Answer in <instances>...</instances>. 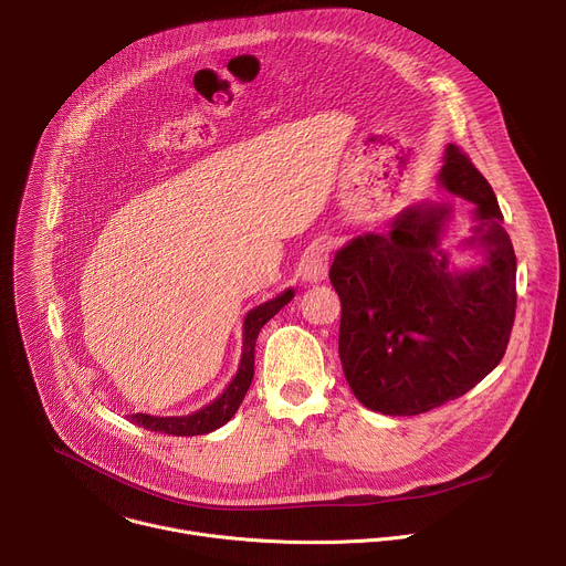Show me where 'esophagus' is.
<instances>
[{
  "label": "esophagus",
  "mask_w": 566,
  "mask_h": 566,
  "mask_svg": "<svg viewBox=\"0 0 566 566\" xmlns=\"http://www.w3.org/2000/svg\"><path fill=\"white\" fill-rule=\"evenodd\" d=\"M329 273V244L311 247L300 262V277L308 284H317Z\"/></svg>",
  "instance_id": "1"
}]
</instances>
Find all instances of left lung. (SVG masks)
Segmentation results:
<instances>
[{"label":"left lung","instance_id":"8db88e82","mask_svg":"<svg viewBox=\"0 0 566 566\" xmlns=\"http://www.w3.org/2000/svg\"><path fill=\"white\" fill-rule=\"evenodd\" d=\"M439 184L474 203L470 271H450L441 234L448 206L402 210L385 232L352 239L329 280L340 295L338 354L365 408L415 417L463 396L504 358L517 306V260L491 184L457 145Z\"/></svg>","mask_w":566,"mask_h":566}]
</instances>
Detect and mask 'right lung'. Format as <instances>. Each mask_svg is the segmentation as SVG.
I'll list each match as a JSON object with an SVG mask.
<instances>
[{
	"label": "right lung",
	"instance_id": "1",
	"mask_svg": "<svg viewBox=\"0 0 566 566\" xmlns=\"http://www.w3.org/2000/svg\"><path fill=\"white\" fill-rule=\"evenodd\" d=\"M293 300V289L284 291L282 295L260 304L258 308L249 311V315L244 317V352H241V360H239V369L234 374V378L230 380V385L223 389L221 396H217L210 406L201 408L195 415L188 417H149V415H132L129 421L138 428L151 430V432H164V434H172V437H195V434H208L217 428H221L223 423H228L232 419V415L239 410L241 400H244L251 382H253V374H255V340L260 336V329L266 325V322L284 306Z\"/></svg>",
	"mask_w": 566,
	"mask_h": 566
}]
</instances>
